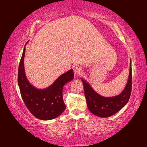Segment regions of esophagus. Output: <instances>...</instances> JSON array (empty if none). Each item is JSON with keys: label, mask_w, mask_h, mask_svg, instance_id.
Segmentation results:
<instances>
[{"label": "esophagus", "mask_w": 147, "mask_h": 147, "mask_svg": "<svg viewBox=\"0 0 147 147\" xmlns=\"http://www.w3.org/2000/svg\"><path fill=\"white\" fill-rule=\"evenodd\" d=\"M82 72H83V69L82 67H81L80 66H76L74 69V73L75 74H76V75H79V74H82Z\"/></svg>", "instance_id": "1"}]
</instances>
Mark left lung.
Segmentation results:
<instances>
[{"instance_id":"1","label":"left lung","mask_w":147,"mask_h":147,"mask_svg":"<svg viewBox=\"0 0 147 147\" xmlns=\"http://www.w3.org/2000/svg\"><path fill=\"white\" fill-rule=\"evenodd\" d=\"M85 91L86 104L89 111L95 115L108 117L114 115L128 102L132 88L131 62H130L129 78L126 86L121 94L111 97H105L93 90L86 81L82 79Z\"/></svg>"}]
</instances>
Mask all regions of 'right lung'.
Here are the masks:
<instances>
[{"label": "right lung", "mask_w": 147, "mask_h": 147, "mask_svg": "<svg viewBox=\"0 0 147 147\" xmlns=\"http://www.w3.org/2000/svg\"><path fill=\"white\" fill-rule=\"evenodd\" d=\"M25 47L19 65L18 82L21 95L26 107L34 116L41 120H51L64 112L65 105L62 89L66 83L74 78L73 69L62 74L54 83L45 89H38L27 80L24 68Z\"/></svg>", "instance_id": "obj_1"}]
</instances>
